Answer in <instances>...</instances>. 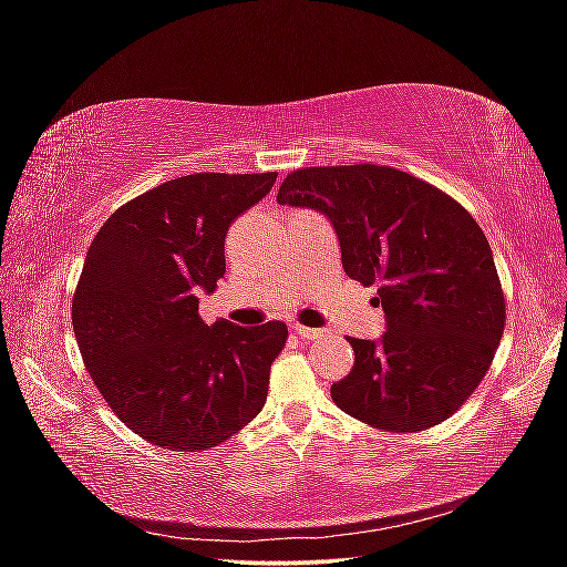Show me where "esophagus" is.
Returning a JSON list of instances; mask_svg holds the SVG:
<instances>
[{"label":"esophagus","instance_id":"obj_1","mask_svg":"<svg viewBox=\"0 0 567 567\" xmlns=\"http://www.w3.org/2000/svg\"><path fill=\"white\" fill-rule=\"evenodd\" d=\"M293 331L305 338V340H315V338H321L326 331L321 329H312V326H305V323H293Z\"/></svg>","mask_w":567,"mask_h":567}]
</instances>
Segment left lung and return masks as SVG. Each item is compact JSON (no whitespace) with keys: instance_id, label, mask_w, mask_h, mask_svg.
<instances>
[{"instance_id":"8db88e82","label":"left lung","mask_w":567,"mask_h":567,"mask_svg":"<svg viewBox=\"0 0 567 567\" xmlns=\"http://www.w3.org/2000/svg\"><path fill=\"white\" fill-rule=\"evenodd\" d=\"M277 200L329 217L348 277L379 284L388 331L379 342L348 338L354 367L331 385L333 402L390 433L447 421L485 379L506 323L473 215L442 188L371 163L296 169Z\"/></svg>"}]
</instances>
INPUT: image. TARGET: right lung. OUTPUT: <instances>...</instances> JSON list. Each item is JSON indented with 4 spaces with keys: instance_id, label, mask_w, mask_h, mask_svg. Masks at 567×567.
Returning <instances> with one entry per match:
<instances>
[{
    "instance_id": "obj_1",
    "label": "right lung",
    "mask_w": 567,
    "mask_h": 567,
    "mask_svg": "<svg viewBox=\"0 0 567 567\" xmlns=\"http://www.w3.org/2000/svg\"><path fill=\"white\" fill-rule=\"evenodd\" d=\"M277 173H198L132 198L104 221L73 296L82 362L130 431L173 452L208 450L267 402L284 321L205 323L198 293L225 277L231 221Z\"/></svg>"
}]
</instances>
